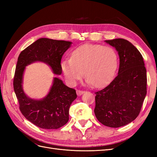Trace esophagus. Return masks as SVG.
Wrapping results in <instances>:
<instances>
[{"label":"esophagus","instance_id":"34e87169","mask_svg":"<svg viewBox=\"0 0 157 157\" xmlns=\"http://www.w3.org/2000/svg\"><path fill=\"white\" fill-rule=\"evenodd\" d=\"M84 92H85L84 91H82V90H77V94L78 96H81V95Z\"/></svg>","mask_w":157,"mask_h":157}]
</instances>
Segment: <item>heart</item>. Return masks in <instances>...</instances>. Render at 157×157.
Listing matches in <instances>:
<instances>
[{"label": "heart", "instance_id": "obj_1", "mask_svg": "<svg viewBox=\"0 0 157 157\" xmlns=\"http://www.w3.org/2000/svg\"><path fill=\"white\" fill-rule=\"evenodd\" d=\"M118 55L111 46L87 44L76 48L70 59L61 63V70L71 85L84 76L88 84L100 88L107 84L115 76L118 67Z\"/></svg>", "mask_w": 157, "mask_h": 157}]
</instances>
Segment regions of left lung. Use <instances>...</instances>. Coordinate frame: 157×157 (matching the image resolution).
<instances>
[{
    "mask_svg": "<svg viewBox=\"0 0 157 157\" xmlns=\"http://www.w3.org/2000/svg\"><path fill=\"white\" fill-rule=\"evenodd\" d=\"M118 52L119 69L115 78L96 94L94 113L101 124L118 128L139 115L147 94V74L143 57L128 40H105Z\"/></svg>",
    "mask_w": 157,
    "mask_h": 157,
    "instance_id": "obj_1",
    "label": "left lung"
}]
</instances>
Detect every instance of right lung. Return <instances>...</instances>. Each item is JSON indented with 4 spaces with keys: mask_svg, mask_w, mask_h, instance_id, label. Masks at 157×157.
I'll return each instance as SVG.
<instances>
[{
    "mask_svg": "<svg viewBox=\"0 0 157 157\" xmlns=\"http://www.w3.org/2000/svg\"><path fill=\"white\" fill-rule=\"evenodd\" d=\"M72 42L41 38L23 50L19 56L13 78V89L21 113L33 124L44 129H58L69 121V110L77 98L75 90L54 77L48 94L40 99L28 97L23 89L25 67L36 61L50 66L54 74L62 72L61 59Z\"/></svg>",
    "mask_w": 157,
    "mask_h": 157,
    "instance_id": "1",
    "label": "right lung"
}]
</instances>
